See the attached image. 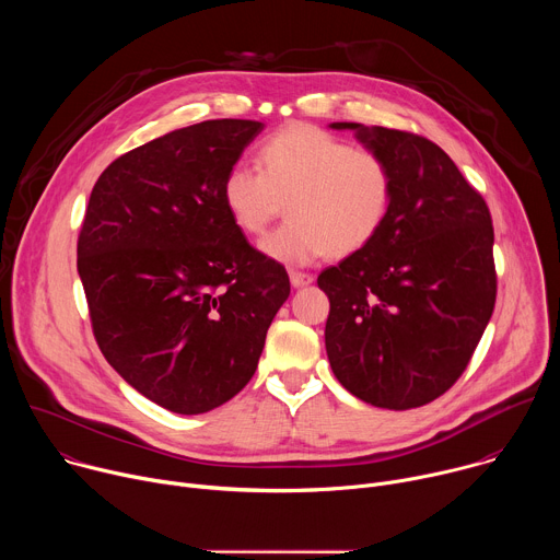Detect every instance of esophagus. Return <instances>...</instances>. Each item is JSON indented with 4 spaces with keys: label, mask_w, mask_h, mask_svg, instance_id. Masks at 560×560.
<instances>
[{
    "label": "esophagus",
    "mask_w": 560,
    "mask_h": 560,
    "mask_svg": "<svg viewBox=\"0 0 560 560\" xmlns=\"http://www.w3.org/2000/svg\"><path fill=\"white\" fill-rule=\"evenodd\" d=\"M314 281V277L310 272H299V270H292L290 272V283L294 288H303V285H310Z\"/></svg>",
    "instance_id": "obj_1"
}]
</instances>
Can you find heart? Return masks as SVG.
<instances>
[{"instance_id": "obj_1", "label": "heart", "mask_w": 560, "mask_h": 560, "mask_svg": "<svg viewBox=\"0 0 560 560\" xmlns=\"http://www.w3.org/2000/svg\"><path fill=\"white\" fill-rule=\"evenodd\" d=\"M257 167L234 164L221 184L232 223L259 236L288 210L290 219L261 242V253L285 266H307L326 255L350 257L383 230L394 201L387 159L310 124L268 137Z\"/></svg>"}]
</instances>
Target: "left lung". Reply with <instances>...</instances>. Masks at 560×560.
Returning a JSON list of instances; mask_svg holds the SVG:
<instances>
[{"instance_id": "1", "label": "left lung", "mask_w": 560, "mask_h": 560, "mask_svg": "<svg viewBox=\"0 0 560 560\" xmlns=\"http://www.w3.org/2000/svg\"><path fill=\"white\" fill-rule=\"evenodd\" d=\"M381 152L394 201L374 242L326 268V350L361 401L421 408L465 372L497 303L492 214L434 141L383 126L337 121Z\"/></svg>"}]
</instances>
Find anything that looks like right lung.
Here are the masks:
<instances>
[{"mask_svg": "<svg viewBox=\"0 0 560 560\" xmlns=\"http://www.w3.org/2000/svg\"><path fill=\"white\" fill-rule=\"evenodd\" d=\"M264 130L212 119L152 139L100 175L77 238L93 335L139 394L177 415L223 406L253 378L290 294L221 199L225 173Z\"/></svg>", "mask_w": 560, "mask_h": 560, "instance_id": "add662e5", "label": "right lung"}]
</instances>
